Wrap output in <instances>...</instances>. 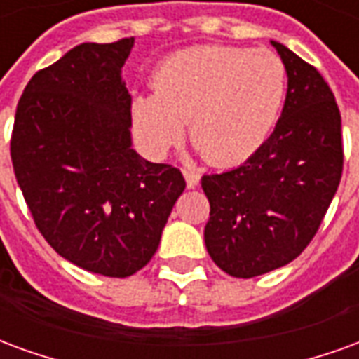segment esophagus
<instances>
[{
	"label": "esophagus",
	"instance_id": "esophagus-1",
	"mask_svg": "<svg viewBox=\"0 0 359 359\" xmlns=\"http://www.w3.org/2000/svg\"><path fill=\"white\" fill-rule=\"evenodd\" d=\"M182 175H184V180H187V187L188 188H196L198 184H200V175L196 171H190V169H184L182 171Z\"/></svg>",
	"mask_w": 359,
	"mask_h": 359
}]
</instances>
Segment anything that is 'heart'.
Returning a JSON list of instances; mask_svg holds the SVG:
<instances>
[{
	"label": "heart",
	"mask_w": 359,
	"mask_h": 359,
	"mask_svg": "<svg viewBox=\"0 0 359 359\" xmlns=\"http://www.w3.org/2000/svg\"><path fill=\"white\" fill-rule=\"evenodd\" d=\"M156 94L136 95L134 130L161 157L188 136L210 163L233 167L262 148L277 125L286 95L283 59L269 50L198 46L157 67Z\"/></svg>",
	"instance_id": "1"
}]
</instances>
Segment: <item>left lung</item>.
Segmentation results:
<instances>
[{"label": "left lung", "instance_id": "obj_1", "mask_svg": "<svg viewBox=\"0 0 359 359\" xmlns=\"http://www.w3.org/2000/svg\"><path fill=\"white\" fill-rule=\"evenodd\" d=\"M286 69L275 130L241 167L203 175L211 259L231 277L252 278L290 264L316 236L342 175L340 111L323 76L271 40Z\"/></svg>", "mask_w": 359, "mask_h": 359}]
</instances>
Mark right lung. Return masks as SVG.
Masks as SVG:
<instances>
[{
	"instance_id": "obj_1",
	"label": "right lung",
	"mask_w": 359,
	"mask_h": 359,
	"mask_svg": "<svg viewBox=\"0 0 359 359\" xmlns=\"http://www.w3.org/2000/svg\"><path fill=\"white\" fill-rule=\"evenodd\" d=\"M134 38L86 42L30 79L11 159L38 231L67 262L130 277L156 254L187 182L133 148L123 65Z\"/></svg>"
}]
</instances>
